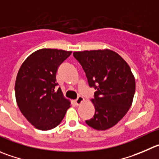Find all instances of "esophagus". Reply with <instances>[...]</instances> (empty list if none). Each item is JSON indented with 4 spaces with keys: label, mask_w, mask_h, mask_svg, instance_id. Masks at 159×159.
Returning <instances> with one entry per match:
<instances>
[{
    "label": "esophagus",
    "mask_w": 159,
    "mask_h": 159,
    "mask_svg": "<svg viewBox=\"0 0 159 159\" xmlns=\"http://www.w3.org/2000/svg\"><path fill=\"white\" fill-rule=\"evenodd\" d=\"M84 101V98H83V97L79 96L78 98H77V99L75 100V104L76 105H80Z\"/></svg>",
    "instance_id": "1"
}]
</instances>
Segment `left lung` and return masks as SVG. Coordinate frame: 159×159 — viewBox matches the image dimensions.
Segmentation results:
<instances>
[{
    "label": "left lung",
    "instance_id": "8db88e82",
    "mask_svg": "<svg viewBox=\"0 0 159 159\" xmlns=\"http://www.w3.org/2000/svg\"><path fill=\"white\" fill-rule=\"evenodd\" d=\"M85 72L90 87H94L92 102L95 114L86 123L98 130H105L117 124L132 105L135 79L119 54L111 50L73 53Z\"/></svg>",
    "mask_w": 159,
    "mask_h": 159
}]
</instances>
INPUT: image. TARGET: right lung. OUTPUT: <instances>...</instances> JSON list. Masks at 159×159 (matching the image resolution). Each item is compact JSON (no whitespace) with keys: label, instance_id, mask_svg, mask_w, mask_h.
Here are the masks:
<instances>
[{"label":"right lung","instance_id":"right-lung-1","mask_svg":"<svg viewBox=\"0 0 159 159\" xmlns=\"http://www.w3.org/2000/svg\"><path fill=\"white\" fill-rule=\"evenodd\" d=\"M71 54L63 50H38L19 69L15 85L16 101L22 115L37 129L49 130L58 126L70 107L61 88L56 91V72Z\"/></svg>","mask_w":159,"mask_h":159}]
</instances>
